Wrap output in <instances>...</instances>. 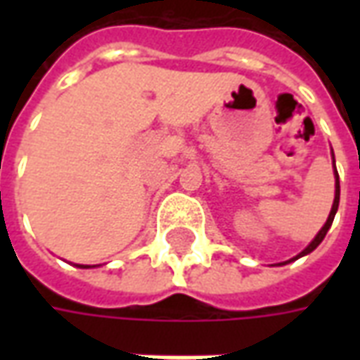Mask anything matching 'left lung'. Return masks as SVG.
Here are the masks:
<instances>
[{
	"instance_id": "8db88e82",
	"label": "left lung",
	"mask_w": 360,
	"mask_h": 360,
	"mask_svg": "<svg viewBox=\"0 0 360 360\" xmlns=\"http://www.w3.org/2000/svg\"><path fill=\"white\" fill-rule=\"evenodd\" d=\"M333 165H335V162H333ZM338 206H340V177H338V172H335V198H333L332 212H330V216H328V219H326L324 227H322V229L318 231L316 237H314V241L310 243L309 247H307V249L302 250L301 255H299V257H297V258H301V257H304V255H309V252H312V250L316 249V247H318V245H320V243L324 241L326 233H328V229H330V226H332L333 218H335V212H338ZM297 258H293V260H297Z\"/></svg>"
}]
</instances>
